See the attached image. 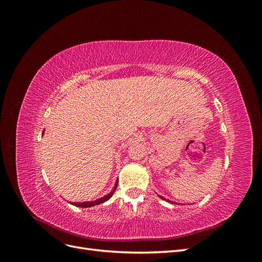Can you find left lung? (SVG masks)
I'll return each mask as SVG.
<instances>
[{"label": "left lung", "instance_id": "8db88e82", "mask_svg": "<svg viewBox=\"0 0 262 262\" xmlns=\"http://www.w3.org/2000/svg\"><path fill=\"white\" fill-rule=\"evenodd\" d=\"M158 196H160V198H161V199H163V200H166V199H165V198H163V196H161V195H158ZM166 201H167V202H169V203H173V202H171L170 200H166ZM173 204H175V203H173Z\"/></svg>", "mask_w": 262, "mask_h": 262}]
</instances>
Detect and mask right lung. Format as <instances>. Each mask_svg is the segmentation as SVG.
<instances>
[{"instance_id":"right-lung-1","label":"right lung","mask_w":262,"mask_h":262,"mask_svg":"<svg viewBox=\"0 0 262 262\" xmlns=\"http://www.w3.org/2000/svg\"><path fill=\"white\" fill-rule=\"evenodd\" d=\"M43 132H45V130H43ZM43 132H42V136H43ZM117 186H118V180L116 181L115 187L113 188L112 192H109L108 194H106V195H104V196L99 198V199H97V200H94V201H84V202H71V204H73V205H75V207H78V208H91V207H95V205L101 204V203L106 202L107 200H109L110 198L113 196L114 192L116 191V188H117Z\"/></svg>"}]
</instances>
